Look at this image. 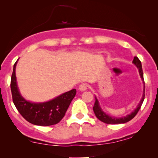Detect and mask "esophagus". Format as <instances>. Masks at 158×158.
Wrapping results in <instances>:
<instances>
[{
  "mask_svg": "<svg viewBox=\"0 0 158 158\" xmlns=\"http://www.w3.org/2000/svg\"><path fill=\"white\" fill-rule=\"evenodd\" d=\"M87 88H88V85H87V84H85V83H81V85H79V90H80V91H84V90L87 89Z\"/></svg>",
  "mask_w": 158,
  "mask_h": 158,
  "instance_id": "34e87169",
  "label": "esophagus"
}]
</instances>
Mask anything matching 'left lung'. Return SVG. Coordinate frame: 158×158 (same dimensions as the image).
Segmentation results:
<instances>
[{"instance_id": "1", "label": "left lung", "mask_w": 158, "mask_h": 158, "mask_svg": "<svg viewBox=\"0 0 158 158\" xmlns=\"http://www.w3.org/2000/svg\"><path fill=\"white\" fill-rule=\"evenodd\" d=\"M133 63L135 64L136 66L137 67L139 70V76H140L141 79H143V82H144V79H143V69H142V64H141V61H139V59L137 56H135L133 59ZM145 85V83H144ZM145 99V86H144V90H143V95L142 97V99L139 102V105L137 106V108L134 110L133 112L131 114H128L126 117H121V118H117V117H110V116L107 115L106 114H105L104 112L102 111V109H101L100 106H99V102H98V100L97 98H95V102H94V106L93 107V110L94 114H95L96 117H97L98 119H99L102 122L106 123V124H120V123H125L130 121L134 117H135L136 114L138 113L139 110L140 109L141 106H142L143 100Z\"/></svg>"}]
</instances>
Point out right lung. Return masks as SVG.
Here are the masks:
<instances>
[{"label":"right lung","instance_id":"right-lung-1","mask_svg":"<svg viewBox=\"0 0 158 158\" xmlns=\"http://www.w3.org/2000/svg\"><path fill=\"white\" fill-rule=\"evenodd\" d=\"M13 67L11 77V92L12 101L21 115L36 126H48L59 123L64 117L70 102L77 94V90L73 89L61 94L55 99L43 103H33L25 100L21 97L16 83L15 67Z\"/></svg>","mask_w":158,"mask_h":158}]
</instances>
